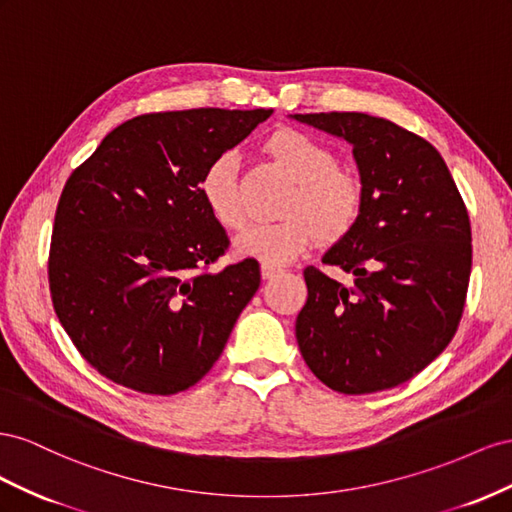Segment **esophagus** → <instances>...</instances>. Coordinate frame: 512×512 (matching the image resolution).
Listing matches in <instances>:
<instances>
[{
    "label": "esophagus",
    "instance_id": "esophagus-1",
    "mask_svg": "<svg viewBox=\"0 0 512 512\" xmlns=\"http://www.w3.org/2000/svg\"><path fill=\"white\" fill-rule=\"evenodd\" d=\"M281 272V268H276V266H266V264H261V279H272V276H276Z\"/></svg>",
    "mask_w": 512,
    "mask_h": 512
}]
</instances>
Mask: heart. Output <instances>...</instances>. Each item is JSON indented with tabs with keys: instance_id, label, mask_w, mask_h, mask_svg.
<instances>
[{
	"instance_id": "obj_1",
	"label": "heart",
	"mask_w": 512,
	"mask_h": 512,
	"mask_svg": "<svg viewBox=\"0 0 512 512\" xmlns=\"http://www.w3.org/2000/svg\"><path fill=\"white\" fill-rule=\"evenodd\" d=\"M266 148L298 182L285 206L289 218L248 225L233 240V251L266 266H281L309 251L319 240V233L326 240L343 236L356 223L362 191L356 178L337 169V156L330 148L298 130L272 135ZM199 193L223 227L238 229L244 225L246 206L236 152L229 150L212 160L199 180Z\"/></svg>"
}]
</instances>
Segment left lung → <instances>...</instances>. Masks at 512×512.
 Returning <instances> with one entry per match:
<instances>
[{
  "instance_id": "left-lung-1",
  "label": "left lung",
  "mask_w": 512,
  "mask_h": 512,
  "mask_svg": "<svg viewBox=\"0 0 512 512\" xmlns=\"http://www.w3.org/2000/svg\"><path fill=\"white\" fill-rule=\"evenodd\" d=\"M291 118L352 145L362 184L356 223L321 257L354 287L304 270L300 354L337 392L394 388L455 337L472 272L470 216L440 152L410 130L356 111Z\"/></svg>"
}]
</instances>
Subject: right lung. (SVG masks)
<instances>
[{"label":"right lung","instance_id":"1","mask_svg":"<svg viewBox=\"0 0 512 512\" xmlns=\"http://www.w3.org/2000/svg\"><path fill=\"white\" fill-rule=\"evenodd\" d=\"M272 109L148 113L113 128L57 203L49 287L81 356L145 394L195 386L259 289V264L206 270L229 246L199 180Z\"/></svg>","mask_w":512,"mask_h":512}]
</instances>
